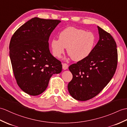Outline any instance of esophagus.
<instances>
[{"instance_id": "1", "label": "esophagus", "mask_w": 127, "mask_h": 127, "mask_svg": "<svg viewBox=\"0 0 127 127\" xmlns=\"http://www.w3.org/2000/svg\"><path fill=\"white\" fill-rule=\"evenodd\" d=\"M68 64L66 63H63L62 64V67H63V69L64 70H66L67 68H68Z\"/></svg>"}]
</instances>
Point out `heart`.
<instances>
[{"mask_svg":"<svg viewBox=\"0 0 127 127\" xmlns=\"http://www.w3.org/2000/svg\"><path fill=\"white\" fill-rule=\"evenodd\" d=\"M95 40L92 32L74 27L66 28L60 32L59 39L52 40V54L56 57L60 58L66 48L67 53L73 61H81L92 52Z\"/></svg>","mask_w":127,"mask_h":127,"instance_id":"obj_1","label":"heart"}]
</instances>
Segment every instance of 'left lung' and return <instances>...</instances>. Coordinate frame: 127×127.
<instances>
[{
	"label": "left lung",
	"mask_w": 127,
	"mask_h": 127,
	"mask_svg": "<svg viewBox=\"0 0 127 127\" xmlns=\"http://www.w3.org/2000/svg\"><path fill=\"white\" fill-rule=\"evenodd\" d=\"M99 39L87 57L71 65L73 77L67 85L71 96L78 101L93 98L113 78L117 65L116 43L111 35L98 26Z\"/></svg>",
	"instance_id": "8db88e82"
}]
</instances>
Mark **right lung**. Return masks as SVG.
I'll return each mask as SVG.
<instances>
[{
    "instance_id": "right-lung-1",
    "label": "right lung",
    "mask_w": 127,
    "mask_h": 127,
    "mask_svg": "<svg viewBox=\"0 0 127 127\" xmlns=\"http://www.w3.org/2000/svg\"><path fill=\"white\" fill-rule=\"evenodd\" d=\"M61 21L34 17L14 32L10 57L17 84L23 91L37 96L45 91L50 79L62 70L61 62L51 54L49 39Z\"/></svg>"
}]
</instances>
